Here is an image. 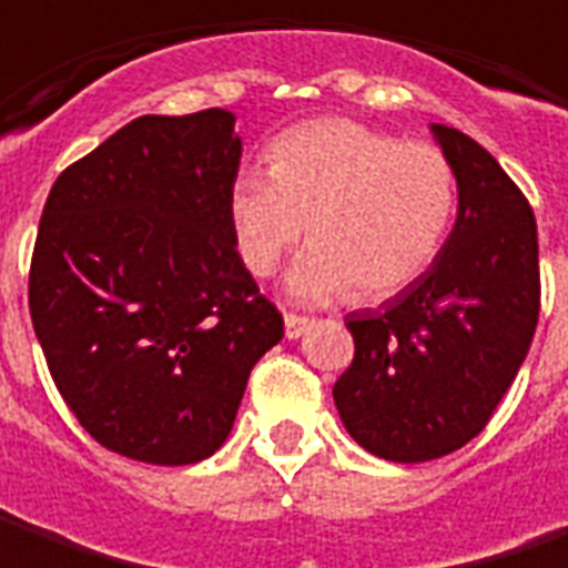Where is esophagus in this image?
Listing matches in <instances>:
<instances>
[{
	"mask_svg": "<svg viewBox=\"0 0 568 568\" xmlns=\"http://www.w3.org/2000/svg\"><path fill=\"white\" fill-rule=\"evenodd\" d=\"M312 327V318H303V315H284V334L287 339H300Z\"/></svg>",
	"mask_w": 568,
	"mask_h": 568,
	"instance_id": "34e87169",
	"label": "esophagus"
}]
</instances>
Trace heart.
<instances>
[{
	"label": "heart",
	"instance_id": "1",
	"mask_svg": "<svg viewBox=\"0 0 568 568\" xmlns=\"http://www.w3.org/2000/svg\"><path fill=\"white\" fill-rule=\"evenodd\" d=\"M455 210L445 151L346 116L287 129L268 148V172H237L229 187L234 246L253 275L275 272L308 225L312 246L284 277L300 303L405 291L442 253Z\"/></svg>",
	"mask_w": 568,
	"mask_h": 568
}]
</instances>
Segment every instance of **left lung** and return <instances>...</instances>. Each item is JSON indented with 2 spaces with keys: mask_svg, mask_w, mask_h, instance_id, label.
Listing matches in <instances>:
<instances>
[{
  "mask_svg": "<svg viewBox=\"0 0 568 568\" xmlns=\"http://www.w3.org/2000/svg\"><path fill=\"white\" fill-rule=\"evenodd\" d=\"M429 132L457 172L455 229L410 287L346 315L355 358L334 383L346 433L396 464L452 455L486 429L541 306L529 201L470 135Z\"/></svg>",
  "mask_w": 568,
  "mask_h": 568,
  "instance_id": "left-lung-1",
  "label": "left lung"
}]
</instances>
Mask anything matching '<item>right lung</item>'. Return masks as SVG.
<instances>
[{
    "mask_svg": "<svg viewBox=\"0 0 568 568\" xmlns=\"http://www.w3.org/2000/svg\"><path fill=\"white\" fill-rule=\"evenodd\" d=\"M234 113L139 116L58 175L30 318L58 393L116 455L182 467L219 452L284 318L234 246Z\"/></svg>",
    "mask_w": 568,
    "mask_h": 568,
    "instance_id": "obj_1",
    "label": "right lung"
}]
</instances>
